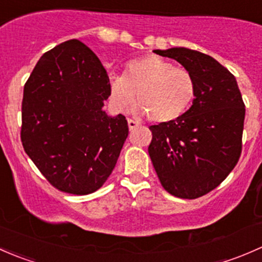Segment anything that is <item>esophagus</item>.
<instances>
[{
    "mask_svg": "<svg viewBox=\"0 0 262 262\" xmlns=\"http://www.w3.org/2000/svg\"><path fill=\"white\" fill-rule=\"evenodd\" d=\"M128 125H129V129H130V130H133V129H136L137 126L139 125V123L138 121L133 120V119H128Z\"/></svg>",
    "mask_w": 262,
    "mask_h": 262,
    "instance_id": "34e87169",
    "label": "esophagus"
}]
</instances>
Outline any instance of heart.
Masks as SVG:
<instances>
[{
  "mask_svg": "<svg viewBox=\"0 0 262 262\" xmlns=\"http://www.w3.org/2000/svg\"><path fill=\"white\" fill-rule=\"evenodd\" d=\"M137 94L138 110L155 123L180 119L196 95L194 76L157 55H144L126 64L124 76L110 78V97L119 110H126Z\"/></svg>",
  "mask_w": 262,
  "mask_h": 262,
  "instance_id": "b5f03b06",
  "label": "heart"
}]
</instances>
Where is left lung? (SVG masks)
Wrapping results in <instances>:
<instances>
[{
    "instance_id": "left-lung-1",
    "label": "left lung",
    "mask_w": 262,
    "mask_h": 262,
    "mask_svg": "<svg viewBox=\"0 0 262 262\" xmlns=\"http://www.w3.org/2000/svg\"><path fill=\"white\" fill-rule=\"evenodd\" d=\"M194 76L196 95L180 119L150 125V161L163 189L196 199L229 175L242 152L245 104L234 76L210 55L187 48L153 50Z\"/></svg>"
}]
</instances>
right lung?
Instances as JSON below:
<instances>
[{
	"instance_id": "1",
	"label": "right lung",
	"mask_w": 262,
	"mask_h": 262,
	"mask_svg": "<svg viewBox=\"0 0 262 262\" xmlns=\"http://www.w3.org/2000/svg\"><path fill=\"white\" fill-rule=\"evenodd\" d=\"M109 96L106 71L77 39L44 53L26 81L23 147L59 191L91 194L114 170L129 130L125 116L102 110Z\"/></svg>"
}]
</instances>
